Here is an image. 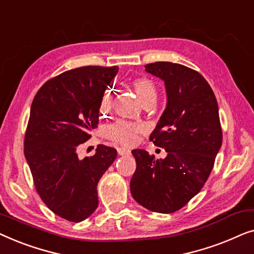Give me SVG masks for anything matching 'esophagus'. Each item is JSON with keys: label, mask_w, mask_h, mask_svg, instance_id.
<instances>
[{"label": "esophagus", "mask_w": 254, "mask_h": 254, "mask_svg": "<svg viewBox=\"0 0 254 254\" xmlns=\"http://www.w3.org/2000/svg\"><path fill=\"white\" fill-rule=\"evenodd\" d=\"M118 154H119L120 156L129 155L130 150H129V149H126V148H118Z\"/></svg>", "instance_id": "1"}]
</instances>
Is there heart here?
I'll return each mask as SVG.
<instances>
[{"instance_id": "b5f03b06", "label": "heart", "mask_w": 254, "mask_h": 254, "mask_svg": "<svg viewBox=\"0 0 254 254\" xmlns=\"http://www.w3.org/2000/svg\"><path fill=\"white\" fill-rule=\"evenodd\" d=\"M131 85H133L138 98L143 103L144 106L148 105V104H152L154 105L156 103V99H157V88H156V85L151 79L147 77L135 78L131 81ZM111 100H112V93H111V91H107L104 95L102 104H100V110L103 112H106V111L110 110ZM143 130L144 126L142 124L119 120L109 127V129H107V136L111 140L118 142V143L131 145L136 142L137 135L142 133Z\"/></svg>"}]
</instances>
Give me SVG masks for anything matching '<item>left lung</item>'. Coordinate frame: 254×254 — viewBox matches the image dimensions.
<instances>
[{
    "mask_svg": "<svg viewBox=\"0 0 254 254\" xmlns=\"http://www.w3.org/2000/svg\"><path fill=\"white\" fill-rule=\"evenodd\" d=\"M165 84L166 107L150 140L168 152L156 159L134 149L136 170L130 193L137 203L156 213L179 210L196 195L213 170L222 145L216 97L199 72L172 62L144 65Z\"/></svg>",
    "mask_w": 254,
    "mask_h": 254,
    "instance_id": "8db88e82",
    "label": "left lung"
}]
</instances>
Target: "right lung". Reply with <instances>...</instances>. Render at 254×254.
<instances>
[{
	"mask_svg": "<svg viewBox=\"0 0 254 254\" xmlns=\"http://www.w3.org/2000/svg\"><path fill=\"white\" fill-rule=\"evenodd\" d=\"M118 70L64 71L45 83L31 105L24 155L41 200L67 221L81 222L97 209V185L117 157L116 149L99 144L95 155L79 159L77 149L97 128L104 92Z\"/></svg>",
	"mask_w": 254,
	"mask_h": 254,
	"instance_id": "add662e5",
	"label": "right lung"
}]
</instances>
